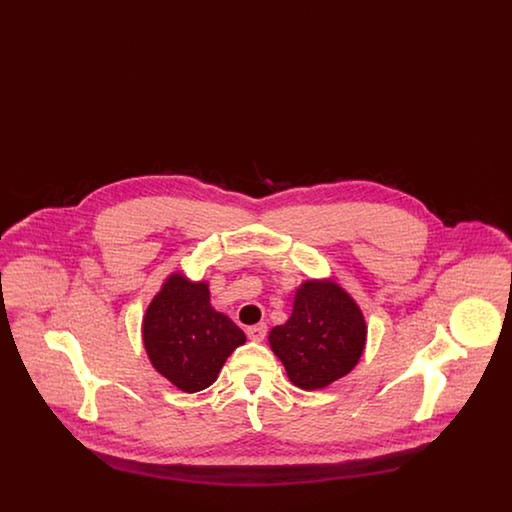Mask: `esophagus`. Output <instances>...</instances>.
Masks as SVG:
<instances>
[{
  "label": "esophagus",
  "instance_id": "1",
  "mask_svg": "<svg viewBox=\"0 0 512 512\" xmlns=\"http://www.w3.org/2000/svg\"><path fill=\"white\" fill-rule=\"evenodd\" d=\"M245 334H247V338L253 341H263L265 340V336H267V324H255V326H249L247 330H245Z\"/></svg>",
  "mask_w": 512,
  "mask_h": 512
}]
</instances>
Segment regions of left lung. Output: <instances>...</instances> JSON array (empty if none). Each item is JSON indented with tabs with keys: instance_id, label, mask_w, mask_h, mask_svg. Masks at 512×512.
Here are the masks:
<instances>
[{
	"instance_id": "obj_1",
	"label": "left lung",
	"mask_w": 512,
	"mask_h": 512,
	"mask_svg": "<svg viewBox=\"0 0 512 512\" xmlns=\"http://www.w3.org/2000/svg\"><path fill=\"white\" fill-rule=\"evenodd\" d=\"M293 386L320 390L359 363L366 341L365 317L351 295L330 280L301 284L292 317L268 334Z\"/></svg>"
}]
</instances>
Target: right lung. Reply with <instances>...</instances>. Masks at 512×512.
Wrapping results in <instances>:
<instances>
[{
	"label": "right lung",
	"mask_w": 512,
	"mask_h": 512,
	"mask_svg": "<svg viewBox=\"0 0 512 512\" xmlns=\"http://www.w3.org/2000/svg\"><path fill=\"white\" fill-rule=\"evenodd\" d=\"M144 345L151 365L178 390L209 388L245 334L209 303L205 282L172 274L144 317Z\"/></svg>",
	"instance_id": "obj_1"
}]
</instances>
